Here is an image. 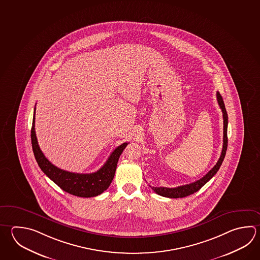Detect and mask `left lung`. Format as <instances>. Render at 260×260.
Instances as JSON below:
<instances>
[{"label": "left lung", "mask_w": 260, "mask_h": 260, "mask_svg": "<svg viewBox=\"0 0 260 260\" xmlns=\"http://www.w3.org/2000/svg\"><path fill=\"white\" fill-rule=\"evenodd\" d=\"M217 101L220 106L221 112H222V118H223V143H222V150L220 153V158L218 162L212 169L208 172L205 176L201 177V179L197 181L184 185V186H177V187H164V186H159V187H154L152 186V190L155 192L158 195L167 198H171V199H177V198H184V197L189 196L191 194H194L195 192L199 191L202 186L205 185L207 182L209 181L211 178L214 177L216 173L220 169V166L222 164V161L225 157L226 150H227V145H228V138H227V126H228V115L226 112L225 106L223 99L221 98L220 93L217 92Z\"/></svg>", "instance_id": "left-lung-1"}]
</instances>
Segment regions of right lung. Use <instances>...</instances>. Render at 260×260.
<instances>
[{
    "instance_id": "add662e5",
    "label": "right lung",
    "mask_w": 260,
    "mask_h": 260,
    "mask_svg": "<svg viewBox=\"0 0 260 260\" xmlns=\"http://www.w3.org/2000/svg\"><path fill=\"white\" fill-rule=\"evenodd\" d=\"M35 116L36 108L31 128V142L35 158L39 167L44 172L45 175L49 177L61 189H63L64 191L68 192L74 196L90 198L98 196L105 190H107L115 176L118 158L122 153L123 150L128 144V142H124L116 148L110 154V156L108 157L103 167L94 173L79 174L65 171L53 166L40 150L35 132Z\"/></svg>"
}]
</instances>
